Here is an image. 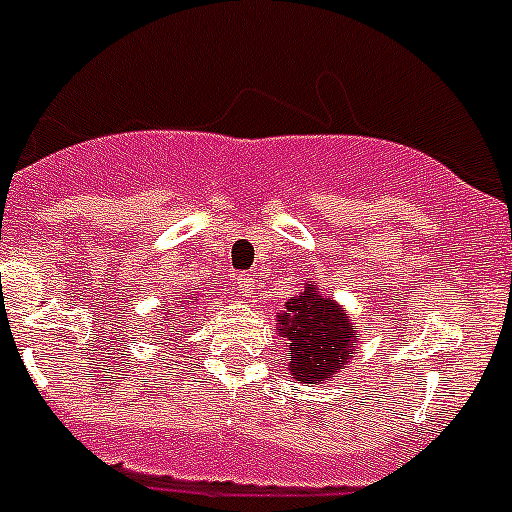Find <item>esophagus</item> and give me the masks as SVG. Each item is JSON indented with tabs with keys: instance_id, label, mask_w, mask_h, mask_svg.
Segmentation results:
<instances>
[{
	"instance_id": "1",
	"label": "esophagus",
	"mask_w": 512,
	"mask_h": 512,
	"mask_svg": "<svg viewBox=\"0 0 512 512\" xmlns=\"http://www.w3.org/2000/svg\"><path fill=\"white\" fill-rule=\"evenodd\" d=\"M237 288H240V293L245 295V298H255V278L247 275V272L237 275Z\"/></svg>"
}]
</instances>
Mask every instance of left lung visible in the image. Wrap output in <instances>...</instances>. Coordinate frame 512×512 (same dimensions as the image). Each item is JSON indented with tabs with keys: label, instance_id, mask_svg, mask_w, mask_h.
<instances>
[{
	"label": "left lung",
	"instance_id": "left-lung-1",
	"mask_svg": "<svg viewBox=\"0 0 512 512\" xmlns=\"http://www.w3.org/2000/svg\"><path fill=\"white\" fill-rule=\"evenodd\" d=\"M278 318V333L290 346V374L298 384L331 381L358 343L348 315L313 285L290 300Z\"/></svg>",
	"mask_w": 512,
	"mask_h": 512
}]
</instances>
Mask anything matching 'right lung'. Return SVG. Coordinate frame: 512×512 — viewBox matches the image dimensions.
<instances>
[{
  "instance_id": "obj_1",
  "label": "right lung",
  "mask_w": 512,
  "mask_h": 512,
  "mask_svg": "<svg viewBox=\"0 0 512 512\" xmlns=\"http://www.w3.org/2000/svg\"><path fill=\"white\" fill-rule=\"evenodd\" d=\"M179 303H181V300H179ZM189 303H194V298H191V300H189ZM166 318H171V310H169V313H166Z\"/></svg>"
}]
</instances>
